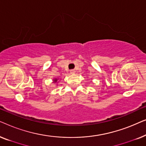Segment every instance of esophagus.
I'll use <instances>...</instances> for the list:
<instances>
[{"label":"esophagus","instance_id":"esophagus-1","mask_svg":"<svg viewBox=\"0 0 146 146\" xmlns=\"http://www.w3.org/2000/svg\"><path fill=\"white\" fill-rule=\"evenodd\" d=\"M74 72H74V70H70V73L71 74H74Z\"/></svg>","mask_w":146,"mask_h":146}]
</instances>
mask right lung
I'll list each match as a JSON object with an SVG mask.
<instances>
[{
  "mask_svg": "<svg viewBox=\"0 0 146 146\" xmlns=\"http://www.w3.org/2000/svg\"><path fill=\"white\" fill-rule=\"evenodd\" d=\"M57 80H58V79H54V83L57 82Z\"/></svg>",
  "mask_w": 146,
  "mask_h": 146,
  "instance_id": "obj_1",
  "label": "right lung"
}]
</instances>
